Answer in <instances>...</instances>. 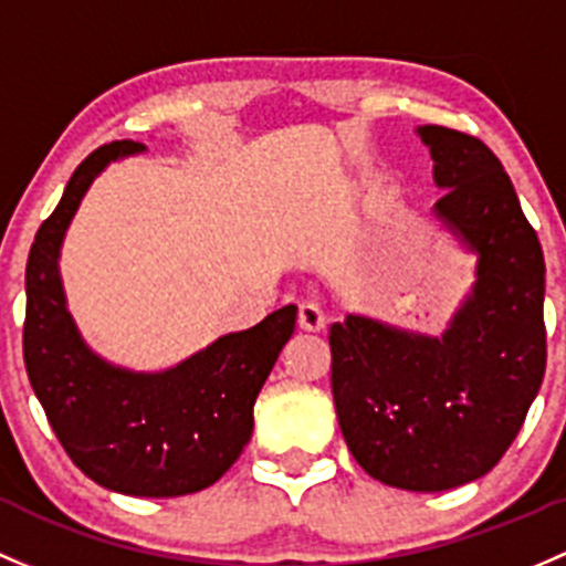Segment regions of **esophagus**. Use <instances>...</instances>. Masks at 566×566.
I'll return each mask as SVG.
<instances>
[{
	"label": "esophagus",
	"mask_w": 566,
	"mask_h": 566,
	"mask_svg": "<svg viewBox=\"0 0 566 566\" xmlns=\"http://www.w3.org/2000/svg\"><path fill=\"white\" fill-rule=\"evenodd\" d=\"M296 318H300V329L302 332H322L324 324H326L324 322V311L316 305V302H302Z\"/></svg>",
	"instance_id": "esophagus-1"
}]
</instances>
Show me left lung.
<instances>
[{
    "instance_id": "obj_1",
    "label": "left lung",
    "mask_w": 566,
    "mask_h": 566,
    "mask_svg": "<svg viewBox=\"0 0 566 566\" xmlns=\"http://www.w3.org/2000/svg\"><path fill=\"white\" fill-rule=\"evenodd\" d=\"M444 190L433 220L474 255V283L439 335L348 313L329 326L332 398L373 480L439 493L510 450L545 376V259L499 157L439 125L413 130Z\"/></svg>"
}]
</instances>
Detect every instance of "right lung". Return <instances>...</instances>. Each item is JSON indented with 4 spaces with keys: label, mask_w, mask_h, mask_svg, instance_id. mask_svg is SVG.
Instances as JSON below:
<instances>
[{
    "label": "right lung",
    "mask_w": 566,
    "mask_h": 566,
    "mask_svg": "<svg viewBox=\"0 0 566 566\" xmlns=\"http://www.w3.org/2000/svg\"><path fill=\"white\" fill-rule=\"evenodd\" d=\"M138 142L95 149L70 177L27 261L23 363L65 452L97 485L171 499L214 485L253 436V403L294 335L296 305L229 332L166 370L108 363L81 335L60 272L62 242L97 177Z\"/></svg>",
    "instance_id": "1"
}]
</instances>
